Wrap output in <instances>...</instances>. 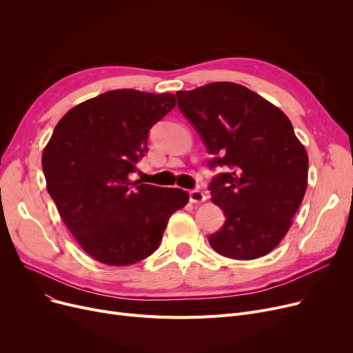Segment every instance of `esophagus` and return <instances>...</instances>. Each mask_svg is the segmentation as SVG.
Masks as SVG:
<instances>
[{
    "label": "esophagus",
    "mask_w": 353,
    "mask_h": 353,
    "mask_svg": "<svg viewBox=\"0 0 353 353\" xmlns=\"http://www.w3.org/2000/svg\"><path fill=\"white\" fill-rule=\"evenodd\" d=\"M189 199H190V201H192V203H203V201H206V196H205V193L200 192V190H197V189H194V190H190V192H189Z\"/></svg>",
    "instance_id": "1"
}]
</instances>
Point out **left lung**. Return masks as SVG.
<instances>
[{"mask_svg": "<svg viewBox=\"0 0 353 353\" xmlns=\"http://www.w3.org/2000/svg\"><path fill=\"white\" fill-rule=\"evenodd\" d=\"M177 105L212 159L225 167L209 184L225 223L210 246L237 261L273 250L288 233L307 186V154L282 110L234 83L177 91Z\"/></svg>", "mask_w": 353, "mask_h": 353, "instance_id": "left-lung-1", "label": "left lung"}]
</instances>
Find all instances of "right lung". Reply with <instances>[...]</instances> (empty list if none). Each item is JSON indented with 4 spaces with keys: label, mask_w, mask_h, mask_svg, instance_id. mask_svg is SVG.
I'll list each match as a JSON object with an SVG mask.
<instances>
[{
    "label": "right lung",
    "mask_w": 353,
    "mask_h": 353,
    "mask_svg": "<svg viewBox=\"0 0 353 353\" xmlns=\"http://www.w3.org/2000/svg\"><path fill=\"white\" fill-rule=\"evenodd\" d=\"M170 92H103L55 125L43 153L47 190L67 229L96 261L134 265L159 248L170 216L189 194L130 181L150 128L174 108Z\"/></svg>",
    "instance_id": "right-lung-1"
}]
</instances>
